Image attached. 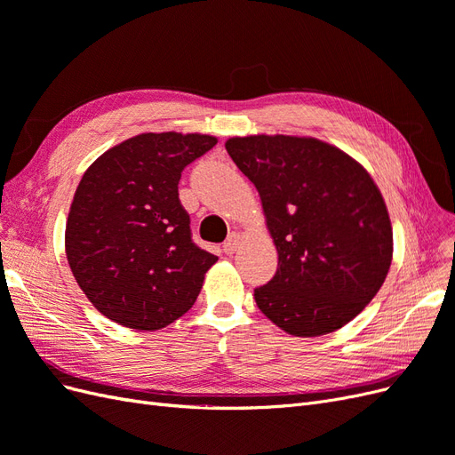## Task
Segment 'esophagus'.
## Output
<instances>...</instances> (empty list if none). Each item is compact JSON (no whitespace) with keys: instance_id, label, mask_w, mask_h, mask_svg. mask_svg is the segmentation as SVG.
Here are the masks:
<instances>
[{"instance_id":"34e87169","label":"esophagus","mask_w":455,"mask_h":455,"mask_svg":"<svg viewBox=\"0 0 455 455\" xmlns=\"http://www.w3.org/2000/svg\"><path fill=\"white\" fill-rule=\"evenodd\" d=\"M239 244H241V235H239V233H231V235L226 239V243L222 244V249H224L226 254H233V252L239 249Z\"/></svg>"}]
</instances>
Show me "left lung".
I'll list each match as a JSON object with an SVG mask.
<instances>
[{"mask_svg":"<svg viewBox=\"0 0 455 455\" xmlns=\"http://www.w3.org/2000/svg\"><path fill=\"white\" fill-rule=\"evenodd\" d=\"M226 149L256 186L279 254L275 277L254 291L259 311L298 338L346 326L378 294L393 259L376 182L346 151L311 136H233Z\"/></svg>","mask_w":455,"mask_h":455,"instance_id":"obj_1","label":"left lung"}]
</instances>
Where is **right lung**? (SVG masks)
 Listing matches in <instances>:
<instances>
[{"label": "right lung", "instance_id": "obj_1", "mask_svg": "<svg viewBox=\"0 0 455 455\" xmlns=\"http://www.w3.org/2000/svg\"><path fill=\"white\" fill-rule=\"evenodd\" d=\"M216 142L199 132H142L104 151L81 178L66 222V258L109 321L151 332L196 304L218 258L191 241L178 182Z\"/></svg>", "mask_w": 455, "mask_h": 455}]
</instances>
